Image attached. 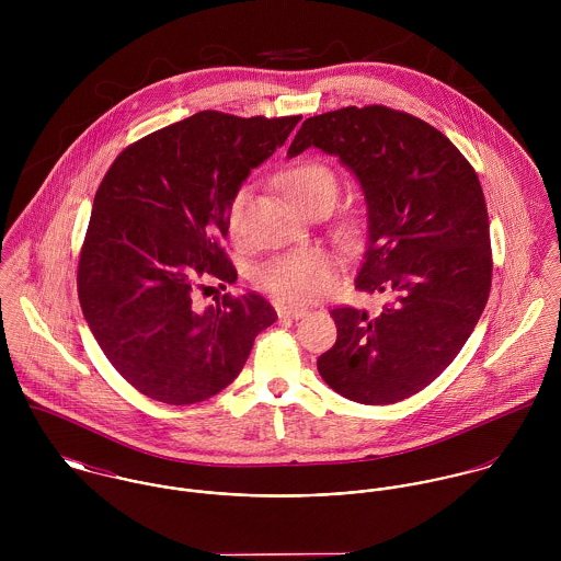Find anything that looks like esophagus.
Returning <instances> with one entry per match:
<instances>
[{
	"label": "esophagus",
	"instance_id": "34e87169",
	"mask_svg": "<svg viewBox=\"0 0 561 561\" xmlns=\"http://www.w3.org/2000/svg\"><path fill=\"white\" fill-rule=\"evenodd\" d=\"M307 309L305 307H280L278 309V318L280 320H302L307 318Z\"/></svg>",
	"mask_w": 561,
	"mask_h": 561
}]
</instances>
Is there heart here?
<instances>
[{
	"instance_id": "heart-1",
	"label": "heart",
	"mask_w": 561,
	"mask_h": 561,
	"mask_svg": "<svg viewBox=\"0 0 561 561\" xmlns=\"http://www.w3.org/2000/svg\"><path fill=\"white\" fill-rule=\"evenodd\" d=\"M280 187L298 205L307 207L318 198H334L336 179L332 170L318 160L296 161L280 176ZM245 207V190H240L229 205V227L240 231ZM339 259L323 248H300L280 256H274L256 267L254 283L263 291L289 300L311 302L332 289L336 280Z\"/></svg>"
}]
</instances>
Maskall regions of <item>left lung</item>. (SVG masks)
Here are the masks:
<instances>
[{"mask_svg": "<svg viewBox=\"0 0 561 561\" xmlns=\"http://www.w3.org/2000/svg\"><path fill=\"white\" fill-rule=\"evenodd\" d=\"M309 147L358 179L369 240L354 283L389 296L378 316L330 311L336 343L318 358L320 376L358 403L405 400L451 365L488 302L492 252L480 179L445 134L385 105L307 118L287 156Z\"/></svg>", "mask_w": 561, "mask_h": 561, "instance_id": "obj_1", "label": "left lung"}]
</instances>
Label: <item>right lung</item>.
I'll return each instance as SVG.
<instances>
[{
	"instance_id": "obj_1",
	"label": "right lung",
	"mask_w": 561,
	"mask_h": 561,
	"mask_svg": "<svg viewBox=\"0 0 561 561\" xmlns=\"http://www.w3.org/2000/svg\"><path fill=\"white\" fill-rule=\"evenodd\" d=\"M302 116L214 110L127 147L105 172L81 245V311L114 369L151 400L185 405L227 389L276 321L259 294L194 305L203 276L236 283L222 250L229 205Z\"/></svg>"
}]
</instances>
